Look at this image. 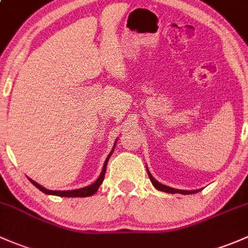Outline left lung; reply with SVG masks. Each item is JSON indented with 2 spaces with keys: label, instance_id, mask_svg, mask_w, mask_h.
<instances>
[{
  "label": "left lung",
  "instance_id": "left-lung-1",
  "mask_svg": "<svg viewBox=\"0 0 248 248\" xmlns=\"http://www.w3.org/2000/svg\"><path fill=\"white\" fill-rule=\"evenodd\" d=\"M147 172H148V175H149L150 180H152L153 185H154L155 187L157 188V190H160V191H163V192H167V193H181V195H192V193H196V192H198V191H200V190H196V191H185V190H177V188H172V187H170V186L162 185V184H160L159 181H157V180H155L154 178H153V175L150 174V173H149V170H147Z\"/></svg>",
  "mask_w": 248,
  "mask_h": 248
}]
</instances>
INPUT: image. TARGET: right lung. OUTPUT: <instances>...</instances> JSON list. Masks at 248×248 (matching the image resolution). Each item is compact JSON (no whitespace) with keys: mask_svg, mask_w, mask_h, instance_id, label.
<instances>
[{"mask_svg":"<svg viewBox=\"0 0 248 248\" xmlns=\"http://www.w3.org/2000/svg\"><path fill=\"white\" fill-rule=\"evenodd\" d=\"M113 150H112V152L108 154V156H107V159H106V161H105V165H104V167H103V172H101L100 177H99L98 179L95 180V183L92 184V185H89V186H87V187L78 188V190H71V191H51V190H47V188L43 187V186H40L39 184L35 183V181H33L32 179H30V180H31V183H32L33 185L35 186V187H38L40 191H43V192H44V193H46V195H55V196H60V197H88V196L94 195V193H95L96 191H98L99 186H100L101 184H103L104 178H105L107 162H108L109 156H111V155H112Z\"/></svg>","mask_w":248,"mask_h":248,"instance_id":"1","label":"right lung"}]
</instances>
